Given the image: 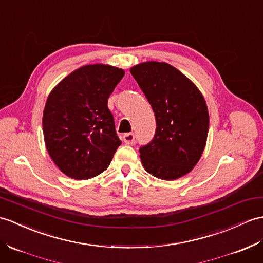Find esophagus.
<instances>
[{"instance_id": "34e87169", "label": "esophagus", "mask_w": 263, "mask_h": 263, "mask_svg": "<svg viewBox=\"0 0 263 263\" xmlns=\"http://www.w3.org/2000/svg\"><path fill=\"white\" fill-rule=\"evenodd\" d=\"M122 139H123L124 143L132 144L134 142V134L133 133H125Z\"/></svg>"}]
</instances>
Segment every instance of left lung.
I'll list each match as a JSON object with an SVG mask.
<instances>
[{"instance_id":"1","label":"left lung","mask_w":263,"mask_h":263,"mask_svg":"<svg viewBox=\"0 0 263 263\" xmlns=\"http://www.w3.org/2000/svg\"><path fill=\"white\" fill-rule=\"evenodd\" d=\"M130 72L154 109L155 138L140 149L142 166L162 180L191 173L205 149L210 127L203 94L186 75L163 62H144Z\"/></svg>"}]
</instances>
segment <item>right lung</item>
Here are the masks:
<instances>
[{"instance_id": "right-lung-1", "label": "right lung", "mask_w": 263, "mask_h": 263, "mask_svg": "<svg viewBox=\"0 0 263 263\" xmlns=\"http://www.w3.org/2000/svg\"><path fill=\"white\" fill-rule=\"evenodd\" d=\"M123 76V69L111 65H85L49 94L42 115L45 144L69 178H93L111 163L121 140L107 100Z\"/></svg>"}]
</instances>
